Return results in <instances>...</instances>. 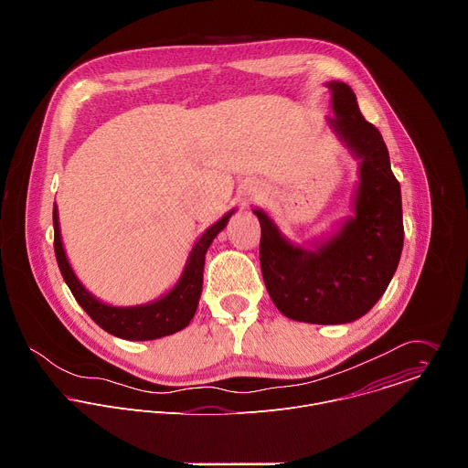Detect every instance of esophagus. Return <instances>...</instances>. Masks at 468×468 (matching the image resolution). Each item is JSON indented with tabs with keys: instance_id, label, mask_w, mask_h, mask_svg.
Listing matches in <instances>:
<instances>
[{
	"instance_id": "34e87169",
	"label": "esophagus",
	"mask_w": 468,
	"mask_h": 468,
	"mask_svg": "<svg viewBox=\"0 0 468 468\" xmlns=\"http://www.w3.org/2000/svg\"><path fill=\"white\" fill-rule=\"evenodd\" d=\"M255 196H257V192H255Z\"/></svg>"
}]
</instances>
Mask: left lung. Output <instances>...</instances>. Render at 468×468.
Wrapping results in <instances>:
<instances>
[{"mask_svg": "<svg viewBox=\"0 0 468 468\" xmlns=\"http://www.w3.org/2000/svg\"><path fill=\"white\" fill-rule=\"evenodd\" d=\"M331 90L329 127L359 161L354 215L313 248L292 244L264 211L259 259L262 280L276 307L292 320L348 324L367 314L387 291L404 248L402 192L390 170L381 133L359 111L343 81Z\"/></svg>", "mask_w": 468, "mask_h": 468, "instance_id": "1", "label": "left lung"}]
</instances>
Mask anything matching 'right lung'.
<instances>
[{
	"instance_id": "right-lung-1",
	"label": "right lung",
	"mask_w": 468,
	"mask_h": 468,
	"mask_svg": "<svg viewBox=\"0 0 468 468\" xmlns=\"http://www.w3.org/2000/svg\"><path fill=\"white\" fill-rule=\"evenodd\" d=\"M235 209L226 213L218 222H215L206 233L199 237L186 259V264L183 269L181 278L177 283L161 298L141 303V305H109L101 300H98L92 292L85 289V285L78 280L76 272L66 257V251L62 248L60 239V228H58V213L57 206L53 207V229H55V257L60 269V274L72 291L78 303L87 311V314L107 333L114 337L125 339V341H154L166 335H172L176 331H181L186 327L197 309L199 296H202V285H204V264H206V253L215 237L226 228Z\"/></svg>"
}]
</instances>
